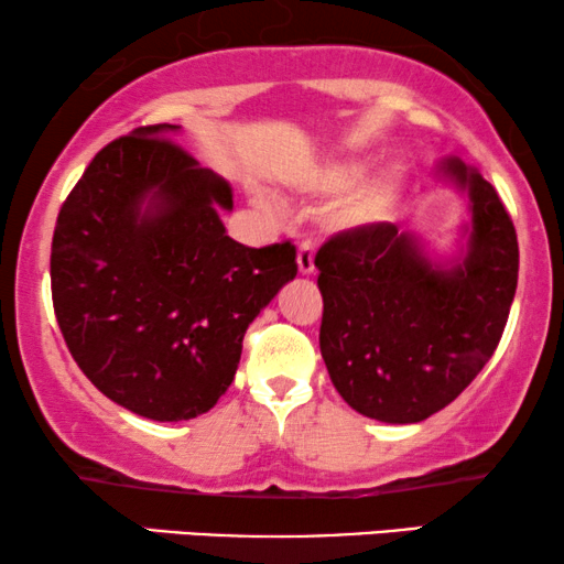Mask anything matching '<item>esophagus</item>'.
Returning a JSON list of instances; mask_svg holds the SVG:
<instances>
[{
  "mask_svg": "<svg viewBox=\"0 0 564 564\" xmlns=\"http://www.w3.org/2000/svg\"><path fill=\"white\" fill-rule=\"evenodd\" d=\"M313 259H315L313 243L311 241L300 243L297 246V269H300V274H313V269H315Z\"/></svg>",
  "mask_w": 564,
  "mask_h": 564,
  "instance_id": "obj_1",
  "label": "esophagus"
}]
</instances>
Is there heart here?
I'll return each mask as SVG.
<instances>
[{"instance_id": "1", "label": "heart", "mask_w": 564, "mask_h": 564, "mask_svg": "<svg viewBox=\"0 0 564 564\" xmlns=\"http://www.w3.org/2000/svg\"><path fill=\"white\" fill-rule=\"evenodd\" d=\"M361 172L365 161H341L313 176V189L318 195L336 197L347 192L336 207V223L344 230H357V234L384 226L395 213L403 189V172L398 166H384L357 185Z\"/></svg>"}]
</instances>
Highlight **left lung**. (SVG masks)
Masks as SVG:
<instances>
[{
	"label": "left lung",
	"instance_id": "obj_1",
	"mask_svg": "<svg viewBox=\"0 0 564 564\" xmlns=\"http://www.w3.org/2000/svg\"><path fill=\"white\" fill-rule=\"evenodd\" d=\"M434 176L467 199L452 253L384 223L321 246V354L354 411L419 423L442 411L488 365L519 282V241L498 192L457 156Z\"/></svg>",
	"mask_w": 564,
	"mask_h": 564
}]
</instances>
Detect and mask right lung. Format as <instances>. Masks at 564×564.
I'll return each mask as SVG.
<instances>
[{"instance_id":"right-lung-1","label":"right lung","mask_w":564,"mask_h":564,"mask_svg":"<svg viewBox=\"0 0 564 564\" xmlns=\"http://www.w3.org/2000/svg\"><path fill=\"white\" fill-rule=\"evenodd\" d=\"M149 126L91 159L58 213L53 307L68 351L99 392L176 423L218 403L243 334L295 280V246L234 241L228 182Z\"/></svg>"}]
</instances>
